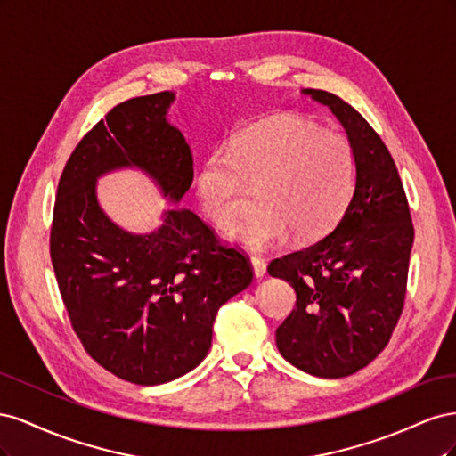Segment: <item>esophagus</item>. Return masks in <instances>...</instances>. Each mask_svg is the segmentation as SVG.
<instances>
[{
  "mask_svg": "<svg viewBox=\"0 0 456 456\" xmlns=\"http://www.w3.org/2000/svg\"><path fill=\"white\" fill-rule=\"evenodd\" d=\"M251 265H253V272H255L256 278H262V275L266 273V260H262L258 256H253L251 258Z\"/></svg>",
  "mask_w": 456,
  "mask_h": 456,
  "instance_id": "1",
  "label": "esophagus"
}]
</instances>
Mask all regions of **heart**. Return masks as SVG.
Instances as JSON below:
<instances>
[{"instance_id": "heart-1", "label": "heart", "mask_w": 456, "mask_h": 456, "mask_svg": "<svg viewBox=\"0 0 456 456\" xmlns=\"http://www.w3.org/2000/svg\"><path fill=\"white\" fill-rule=\"evenodd\" d=\"M357 178L355 150L346 134L302 118H273L233 134L205 156L196 178L198 201L218 228L238 218L245 184H258L260 209L228 236L251 251L289 240L322 236L346 211Z\"/></svg>"}]
</instances>
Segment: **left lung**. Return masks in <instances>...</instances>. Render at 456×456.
<instances>
[{
  "label": "left lung",
  "instance_id": "1",
  "mask_svg": "<svg viewBox=\"0 0 456 456\" xmlns=\"http://www.w3.org/2000/svg\"><path fill=\"white\" fill-rule=\"evenodd\" d=\"M302 93L346 129L357 178L333 232L268 265V273L297 293L295 310L275 329V344L295 367L340 379L369 365L390 342L405 305L415 228L394 158L377 131L340 96Z\"/></svg>",
  "mask_w": 456,
  "mask_h": 456
}]
</instances>
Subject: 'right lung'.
Returning a JSON list of instances; mask_svg holds the SVG:
<instances>
[{
    "instance_id": "obj_1",
    "label": "right lung",
    "mask_w": 456,
    "mask_h": 456,
    "mask_svg": "<svg viewBox=\"0 0 456 456\" xmlns=\"http://www.w3.org/2000/svg\"><path fill=\"white\" fill-rule=\"evenodd\" d=\"M173 99L169 91L134 96L79 141L61 175L49 238L79 342L112 375L141 386L200 365L218 308L253 281L245 253L220 241L190 209L171 207L159 230L134 236L96 201V178L118 167H141L173 201L186 194L194 158L165 118Z\"/></svg>"
}]
</instances>
